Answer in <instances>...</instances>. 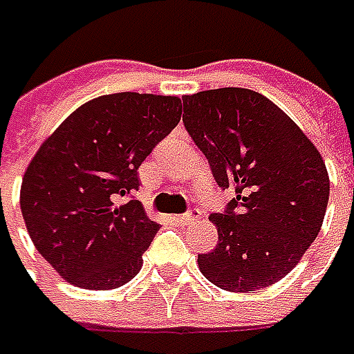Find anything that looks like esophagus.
I'll use <instances>...</instances> for the list:
<instances>
[{"label": "esophagus", "mask_w": 354, "mask_h": 354, "mask_svg": "<svg viewBox=\"0 0 354 354\" xmlns=\"http://www.w3.org/2000/svg\"><path fill=\"white\" fill-rule=\"evenodd\" d=\"M201 218V211L199 209H192V211H187L185 214H180L178 216V222L180 224H189V222H195V220Z\"/></svg>", "instance_id": "obj_1"}]
</instances>
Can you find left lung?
Returning a JSON list of instances; mask_svg holds the SVG:
<instances>
[{
	"mask_svg": "<svg viewBox=\"0 0 354 354\" xmlns=\"http://www.w3.org/2000/svg\"><path fill=\"white\" fill-rule=\"evenodd\" d=\"M184 126L222 189H236L209 220L218 245L197 257L226 291L254 293L295 268L322 228L330 178L320 153L268 97L245 88L184 95Z\"/></svg>",
	"mask_w": 354,
	"mask_h": 354,
	"instance_id": "8db88e82",
	"label": "left lung"
}]
</instances>
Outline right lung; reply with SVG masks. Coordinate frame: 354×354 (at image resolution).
<instances>
[{
    "label": "right lung",
    "mask_w": 354,
    "mask_h": 354,
    "mask_svg": "<svg viewBox=\"0 0 354 354\" xmlns=\"http://www.w3.org/2000/svg\"><path fill=\"white\" fill-rule=\"evenodd\" d=\"M182 100L122 91L84 103L30 160L21 211L34 245L82 289H115L142 268L159 224L130 196L138 169L176 128Z\"/></svg>",
    "instance_id": "right-lung-1"
}]
</instances>
